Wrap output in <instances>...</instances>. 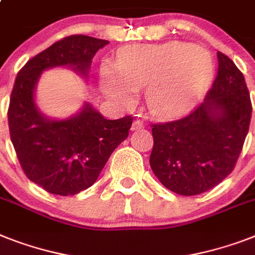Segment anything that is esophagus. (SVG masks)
Here are the masks:
<instances>
[{
  "label": "esophagus",
  "mask_w": 255,
  "mask_h": 255,
  "mask_svg": "<svg viewBox=\"0 0 255 255\" xmlns=\"http://www.w3.org/2000/svg\"><path fill=\"white\" fill-rule=\"evenodd\" d=\"M141 128H144V123H142L141 121H138V119L133 121V123H132V127H131L132 131H137V129H141Z\"/></svg>",
  "instance_id": "1"
}]
</instances>
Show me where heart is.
Segmentation results:
<instances>
[{
  "mask_svg": "<svg viewBox=\"0 0 255 255\" xmlns=\"http://www.w3.org/2000/svg\"><path fill=\"white\" fill-rule=\"evenodd\" d=\"M215 74L212 56L191 43L170 41L156 45H134L123 49L117 72H101L103 92L110 98L129 103L133 92L146 88L150 113L169 117L181 113L210 85Z\"/></svg>",
  "mask_w": 255,
  "mask_h": 255,
  "instance_id": "obj_1",
  "label": "heart"
}]
</instances>
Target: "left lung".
I'll use <instances>...</instances> for the list:
<instances>
[{
  "mask_svg": "<svg viewBox=\"0 0 255 255\" xmlns=\"http://www.w3.org/2000/svg\"><path fill=\"white\" fill-rule=\"evenodd\" d=\"M219 69L206 98L174 121L150 124V167L175 194L199 195L231 174L252 119L245 78L235 63L217 52Z\"/></svg>",
  "mask_w": 255,
  "mask_h": 255,
  "instance_id": "8db88e82",
  "label": "left lung"
}]
</instances>
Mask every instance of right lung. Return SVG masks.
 <instances>
[{
	"mask_svg": "<svg viewBox=\"0 0 255 255\" xmlns=\"http://www.w3.org/2000/svg\"><path fill=\"white\" fill-rule=\"evenodd\" d=\"M107 44L102 39L70 35L18 72L7 110L10 138L26 177L49 194L74 195L90 187L129 133L131 115L109 121L86 103L76 117L51 121L35 106V85L43 70L68 65L88 76L92 59Z\"/></svg>",
	"mask_w": 255,
	"mask_h": 255,
	"instance_id": "add662e5",
	"label": "right lung"
}]
</instances>
